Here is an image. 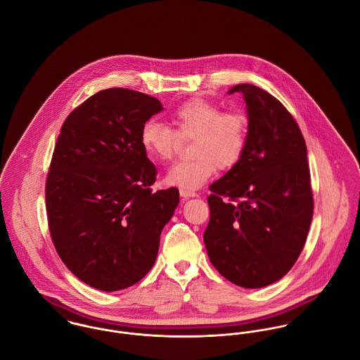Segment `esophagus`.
Here are the masks:
<instances>
[{"label": "esophagus", "instance_id": "1", "mask_svg": "<svg viewBox=\"0 0 360 360\" xmlns=\"http://www.w3.org/2000/svg\"><path fill=\"white\" fill-rule=\"evenodd\" d=\"M180 195H181V198L187 200V198H193V197H197V193H193V191H187V190H180Z\"/></svg>", "mask_w": 360, "mask_h": 360}]
</instances>
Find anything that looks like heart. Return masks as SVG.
<instances>
[{
	"mask_svg": "<svg viewBox=\"0 0 360 360\" xmlns=\"http://www.w3.org/2000/svg\"><path fill=\"white\" fill-rule=\"evenodd\" d=\"M172 120L176 130L150 119L140 131V143L146 154L155 160L167 162L179 146V136L194 137L190 160L176 163L166 174L167 186L194 191L220 169L236 166L245 151L248 119L243 112H223L217 103L194 98L179 105Z\"/></svg>",
	"mask_w": 360,
	"mask_h": 360,
	"instance_id": "b5f03b06",
	"label": "heart"
}]
</instances>
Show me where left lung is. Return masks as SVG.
Segmentation results:
<instances>
[{
  "label": "left lung",
  "mask_w": 360,
  "mask_h": 360,
  "mask_svg": "<svg viewBox=\"0 0 360 360\" xmlns=\"http://www.w3.org/2000/svg\"><path fill=\"white\" fill-rule=\"evenodd\" d=\"M247 105L248 140L240 162L210 184L204 233L210 263L229 281L262 288L300 257L313 216L308 151L285 106L252 84H237Z\"/></svg>",
  "instance_id": "left-lung-1"
}]
</instances>
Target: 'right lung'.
<instances>
[{"mask_svg": "<svg viewBox=\"0 0 360 360\" xmlns=\"http://www.w3.org/2000/svg\"><path fill=\"white\" fill-rule=\"evenodd\" d=\"M163 109L147 94L103 90L65 120L46 183L52 243L66 267L100 291L139 283L154 266L179 190L153 193L156 167L140 143Z\"/></svg>", "mask_w": 360, "mask_h": 360, "instance_id": "1", "label": "right lung"}]
</instances>
